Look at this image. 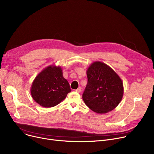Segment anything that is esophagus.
<instances>
[{"label": "esophagus", "mask_w": 154, "mask_h": 154, "mask_svg": "<svg viewBox=\"0 0 154 154\" xmlns=\"http://www.w3.org/2000/svg\"><path fill=\"white\" fill-rule=\"evenodd\" d=\"M75 91L76 92H81L82 91V88L81 87H79L78 88H77V90H75Z\"/></svg>", "instance_id": "obj_1"}]
</instances>
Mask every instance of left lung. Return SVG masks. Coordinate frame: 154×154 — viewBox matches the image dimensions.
Instances as JSON below:
<instances>
[{"label":"left lung","instance_id":"8db88e82","mask_svg":"<svg viewBox=\"0 0 154 154\" xmlns=\"http://www.w3.org/2000/svg\"><path fill=\"white\" fill-rule=\"evenodd\" d=\"M88 82L82 95L86 106L98 114L114 110L122 100V80L110 67L103 62H93L87 70Z\"/></svg>","mask_w":154,"mask_h":154}]
</instances>
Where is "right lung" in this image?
<instances>
[{
    "mask_svg": "<svg viewBox=\"0 0 154 154\" xmlns=\"http://www.w3.org/2000/svg\"><path fill=\"white\" fill-rule=\"evenodd\" d=\"M70 91L68 81L63 77L61 67L54 65L47 67L39 73L30 88L33 99L45 108L58 105Z\"/></svg>",
    "mask_w": 154,
    "mask_h": 154,
    "instance_id": "obj_1",
    "label": "right lung"
}]
</instances>
